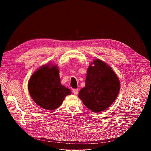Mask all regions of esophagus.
<instances>
[{
	"instance_id": "1",
	"label": "esophagus",
	"mask_w": 151,
	"mask_h": 151,
	"mask_svg": "<svg viewBox=\"0 0 151 151\" xmlns=\"http://www.w3.org/2000/svg\"><path fill=\"white\" fill-rule=\"evenodd\" d=\"M78 92H79L78 89H74L73 90V93L74 95H75V96L78 95Z\"/></svg>"
}]
</instances>
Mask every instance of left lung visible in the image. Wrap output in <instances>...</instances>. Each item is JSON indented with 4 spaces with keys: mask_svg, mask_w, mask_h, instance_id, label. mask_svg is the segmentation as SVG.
I'll list each match as a JSON object with an SVG mask.
<instances>
[{
    "mask_svg": "<svg viewBox=\"0 0 151 151\" xmlns=\"http://www.w3.org/2000/svg\"><path fill=\"white\" fill-rule=\"evenodd\" d=\"M89 67L86 86L79 93L84 105L92 112L99 113L109 108L115 101L120 83L113 70L100 59H95Z\"/></svg>",
    "mask_w": 151,
    "mask_h": 151,
    "instance_id": "obj_1",
    "label": "left lung"
}]
</instances>
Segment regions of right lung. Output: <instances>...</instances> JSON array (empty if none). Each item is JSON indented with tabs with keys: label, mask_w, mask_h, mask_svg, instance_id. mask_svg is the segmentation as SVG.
Segmentation results:
<instances>
[{
	"label": "right lung",
	"mask_w": 151,
	"mask_h": 151,
	"mask_svg": "<svg viewBox=\"0 0 151 151\" xmlns=\"http://www.w3.org/2000/svg\"><path fill=\"white\" fill-rule=\"evenodd\" d=\"M29 94L41 108L52 110L59 108L71 91L60 84L57 65L40 68L31 76L28 83Z\"/></svg>",
	"instance_id": "add662e5"
}]
</instances>
